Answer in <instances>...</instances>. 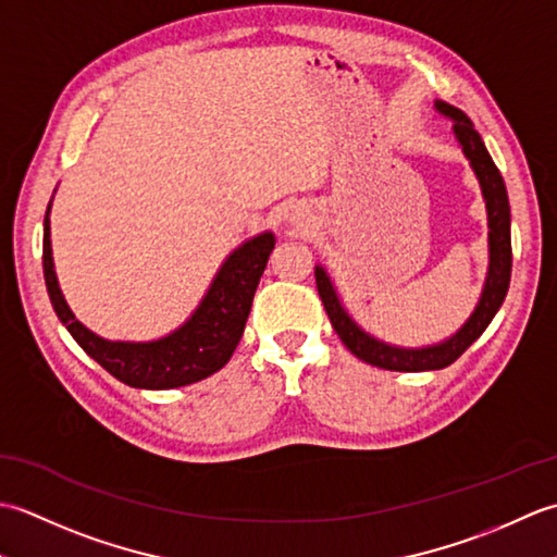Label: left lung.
I'll return each mask as SVG.
<instances>
[{"mask_svg": "<svg viewBox=\"0 0 557 557\" xmlns=\"http://www.w3.org/2000/svg\"><path fill=\"white\" fill-rule=\"evenodd\" d=\"M433 108L441 112L447 120H453V134L457 144L469 160L471 170H474L481 196L486 200V215H488V272L486 282H483L481 297L476 309L471 311L467 323L461 325L455 335L437 342V345L429 347H397L387 345V342L373 337L371 333L354 321L349 311L342 306L339 294L330 280L327 270L323 265H315V287L321 294L323 306L327 311L330 323H333L335 333L345 342V347L354 354V357L377 366V369L387 371H437L445 369L453 361H457L474 342L483 335V330L488 327L493 315L505 301L507 287H510V272H512V242H510V200H507V188L503 176L495 168L493 158L488 156L486 146L469 122V116L447 104L443 100H435Z\"/></svg>", "mask_w": 557, "mask_h": 557, "instance_id": "1", "label": "left lung"}]
</instances>
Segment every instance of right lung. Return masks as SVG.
Here are the masks:
<instances>
[{"instance_id":"right-lung-1","label":"right lung","mask_w":557,"mask_h":557,"mask_svg":"<svg viewBox=\"0 0 557 557\" xmlns=\"http://www.w3.org/2000/svg\"><path fill=\"white\" fill-rule=\"evenodd\" d=\"M50 206L45 212L42 232V270L45 285L54 313L69 330L81 349L96 359L116 381L138 389H170L203 381L220 371L244 335L246 318L251 313L253 294L268 258L275 248V234L263 232L246 239L224 258L218 275L212 277L206 297L196 311L172 330L170 335L150 342L104 339L83 325L69 309L54 272L50 239Z\"/></svg>"}]
</instances>
